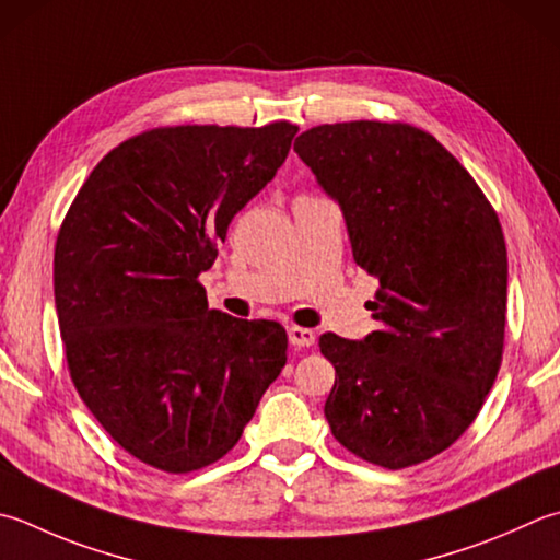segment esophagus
<instances>
[{
  "instance_id": "esophagus-1",
  "label": "esophagus",
  "mask_w": 560,
  "mask_h": 560,
  "mask_svg": "<svg viewBox=\"0 0 560 560\" xmlns=\"http://www.w3.org/2000/svg\"><path fill=\"white\" fill-rule=\"evenodd\" d=\"M288 336H290V343L298 346V348H310L316 341L314 331L312 329H304V326H290Z\"/></svg>"
}]
</instances>
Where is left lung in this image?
I'll use <instances>...</instances> for the list:
<instances>
[{
	"label": "left lung",
	"mask_w": 560,
	"mask_h": 560,
	"mask_svg": "<svg viewBox=\"0 0 560 560\" xmlns=\"http://www.w3.org/2000/svg\"><path fill=\"white\" fill-rule=\"evenodd\" d=\"M339 202L353 260L380 280L377 331L319 339L336 368L324 415L358 458L389 470L439 456L498 377L508 246L470 173L434 136L399 121L322 124L294 141Z\"/></svg>",
	"instance_id": "obj_1"
}]
</instances>
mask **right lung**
Masks as SVG:
<instances>
[{
	"instance_id": "add662e5",
	"label": "right lung",
	"mask_w": 560,
	"mask_h": 560,
	"mask_svg": "<svg viewBox=\"0 0 560 560\" xmlns=\"http://www.w3.org/2000/svg\"><path fill=\"white\" fill-rule=\"evenodd\" d=\"M298 126H161L116 145L72 199L52 288L82 402L133 458H224L288 361L278 322L209 310L199 272L284 163Z\"/></svg>"
}]
</instances>
